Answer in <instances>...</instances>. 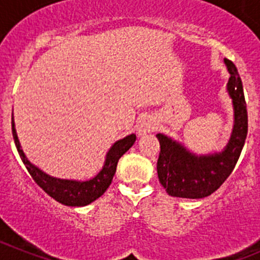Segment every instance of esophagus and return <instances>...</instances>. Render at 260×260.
Masks as SVG:
<instances>
[{
  "mask_svg": "<svg viewBox=\"0 0 260 260\" xmlns=\"http://www.w3.org/2000/svg\"><path fill=\"white\" fill-rule=\"evenodd\" d=\"M156 128L157 127H156L155 120L151 119V118H145V119L140 123V127H138L137 133L138 136H145L147 135V133L155 132Z\"/></svg>",
  "mask_w": 260,
  "mask_h": 260,
  "instance_id": "obj_1",
  "label": "esophagus"
}]
</instances>
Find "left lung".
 <instances>
[{
  "label": "left lung",
  "mask_w": 260,
  "mask_h": 260,
  "mask_svg": "<svg viewBox=\"0 0 260 260\" xmlns=\"http://www.w3.org/2000/svg\"><path fill=\"white\" fill-rule=\"evenodd\" d=\"M225 63L230 72L228 91L234 105V128L225 150L198 156L168 136L156 135L160 142L158 180L171 197H208L230 176L240 157L248 135V112L238 69L230 59L225 58Z\"/></svg>",
  "instance_id": "8db88e82"
}]
</instances>
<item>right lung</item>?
<instances>
[{"label":"right lung","mask_w":260,"mask_h":260,"mask_svg":"<svg viewBox=\"0 0 260 260\" xmlns=\"http://www.w3.org/2000/svg\"><path fill=\"white\" fill-rule=\"evenodd\" d=\"M12 136H14L15 145H16L17 152L21 157L22 162L26 166L27 171L34 179L35 183L48 194L53 200L62 203L64 206H71V207H84L90 205L102 197L105 193L109 185L112 184L113 176L117 171V165L119 158L129 150L136 141V135H129L122 140L117 141L114 145L108 151L105 162L100 173L96 176L86 181L80 180H67V179L53 178L48 175L44 171L40 170L35 165H32L26 158L25 153L22 152L21 146H20L19 138H17L16 129H15L14 117H12Z\"/></svg>","instance_id":"obj_1"}]
</instances>
